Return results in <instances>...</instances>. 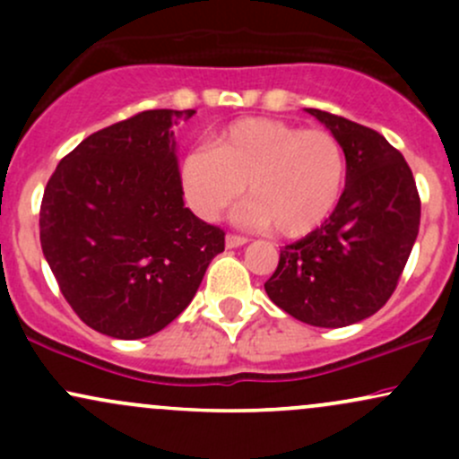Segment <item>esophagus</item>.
<instances>
[{
    "label": "esophagus",
    "instance_id": "obj_1",
    "mask_svg": "<svg viewBox=\"0 0 459 459\" xmlns=\"http://www.w3.org/2000/svg\"><path fill=\"white\" fill-rule=\"evenodd\" d=\"M246 244H247L246 237H241V235H226V247H230V250H233V247L246 246Z\"/></svg>",
    "mask_w": 459,
    "mask_h": 459
}]
</instances>
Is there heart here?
I'll list each match as a JSON object with an SVG mask.
<instances>
[{
    "mask_svg": "<svg viewBox=\"0 0 459 459\" xmlns=\"http://www.w3.org/2000/svg\"><path fill=\"white\" fill-rule=\"evenodd\" d=\"M181 181L192 209L204 220H218L247 183V222L273 224L276 233L296 239L317 230L339 207L347 161L330 131L241 118L220 131L213 146L187 152Z\"/></svg>",
    "mask_w": 459,
    "mask_h": 459,
    "instance_id": "1",
    "label": "heart"
}]
</instances>
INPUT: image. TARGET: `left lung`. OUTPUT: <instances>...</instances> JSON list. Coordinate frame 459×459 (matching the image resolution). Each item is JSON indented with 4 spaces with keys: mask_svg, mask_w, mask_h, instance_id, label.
Returning a JSON list of instances; mask_svg holds the SVG:
<instances>
[{
    "mask_svg": "<svg viewBox=\"0 0 459 459\" xmlns=\"http://www.w3.org/2000/svg\"><path fill=\"white\" fill-rule=\"evenodd\" d=\"M341 142L347 161L334 213L281 250L267 296L317 328H343L377 313L393 296L419 235L420 200L403 155L377 131L307 108Z\"/></svg>",
    "mask_w": 459,
    "mask_h": 459,
    "instance_id": "8db88e82",
    "label": "left lung"
}]
</instances>
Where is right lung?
I'll list each match as a JSON object with an SVG mask.
<instances>
[{
    "label": "right lung",
    "mask_w": 459,
    "mask_h": 459,
    "mask_svg": "<svg viewBox=\"0 0 459 459\" xmlns=\"http://www.w3.org/2000/svg\"><path fill=\"white\" fill-rule=\"evenodd\" d=\"M194 109H149L88 135L57 163L40 246L79 319L114 339L166 328L196 296L224 230L183 203L172 127Z\"/></svg>",
    "instance_id": "right-lung-1"
}]
</instances>
